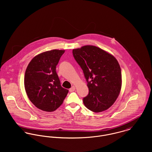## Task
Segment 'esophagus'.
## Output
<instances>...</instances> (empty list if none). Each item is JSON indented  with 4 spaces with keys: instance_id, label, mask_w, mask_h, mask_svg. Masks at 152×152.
<instances>
[{
    "instance_id": "1",
    "label": "esophagus",
    "mask_w": 152,
    "mask_h": 152,
    "mask_svg": "<svg viewBox=\"0 0 152 152\" xmlns=\"http://www.w3.org/2000/svg\"><path fill=\"white\" fill-rule=\"evenodd\" d=\"M75 87H74V86H72V87H71V88L69 89V92H73V91H75Z\"/></svg>"
}]
</instances>
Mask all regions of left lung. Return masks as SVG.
Wrapping results in <instances>:
<instances>
[{"instance_id":"left-lung-1","label":"left lung","mask_w":152,"mask_h":152,"mask_svg":"<svg viewBox=\"0 0 152 152\" xmlns=\"http://www.w3.org/2000/svg\"><path fill=\"white\" fill-rule=\"evenodd\" d=\"M73 56L82 68L89 88L83 102L87 108L101 112L110 108L122 87L120 65L113 56L94 45L73 49Z\"/></svg>"}]
</instances>
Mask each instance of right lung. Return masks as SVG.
Wrapping results in <instances>:
<instances>
[{"mask_svg": "<svg viewBox=\"0 0 152 152\" xmlns=\"http://www.w3.org/2000/svg\"><path fill=\"white\" fill-rule=\"evenodd\" d=\"M65 50H52L35 56L27 66L24 88L30 101L45 112L56 110L63 103L68 90L61 87L56 72Z\"/></svg>", "mask_w": 152, "mask_h": 152, "instance_id": "add662e5", "label": "right lung"}]
</instances>
